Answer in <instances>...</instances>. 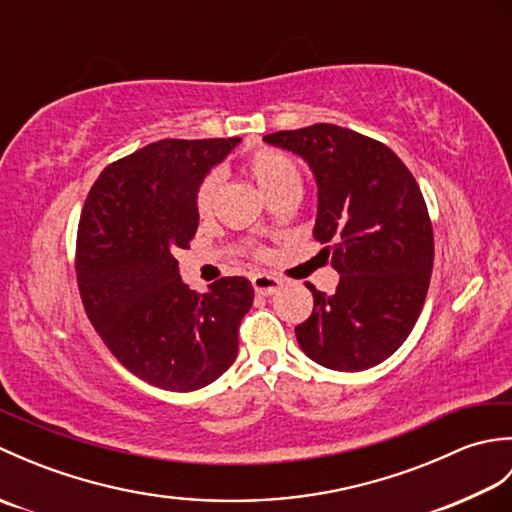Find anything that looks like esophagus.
<instances>
[{"mask_svg":"<svg viewBox=\"0 0 512 512\" xmlns=\"http://www.w3.org/2000/svg\"><path fill=\"white\" fill-rule=\"evenodd\" d=\"M250 284H253L257 295L270 297V295H275V292L281 288V279L275 277V275L259 273V275H253V279H250Z\"/></svg>","mask_w":512,"mask_h":512,"instance_id":"34e87169","label":"esophagus"}]
</instances>
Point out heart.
Masks as SVG:
<instances>
[{"instance_id": "1", "label": "heart", "mask_w": 512, "mask_h": 512, "mask_svg": "<svg viewBox=\"0 0 512 512\" xmlns=\"http://www.w3.org/2000/svg\"><path fill=\"white\" fill-rule=\"evenodd\" d=\"M244 169L250 173V178L257 182V187L266 193L270 200L273 195L288 191V189H301V167L299 162L290 154L275 147H259L250 151L244 160ZM217 195V176L209 173L202 182L198 191H195V209L204 217L211 215L215 206Z\"/></svg>"}]
</instances>
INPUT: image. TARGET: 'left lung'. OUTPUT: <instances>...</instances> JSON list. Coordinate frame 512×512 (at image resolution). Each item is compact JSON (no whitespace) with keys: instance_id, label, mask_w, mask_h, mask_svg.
<instances>
[{"instance_id":"left-lung-1","label":"left lung","mask_w":512,"mask_h":512,"mask_svg":"<svg viewBox=\"0 0 512 512\" xmlns=\"http://www.w3.org/2000/svg\"><path fill=\"white\" fill-rule=\"evenodd\" d=\"M295 151L319 184L314 239L341 275L295 328L314 363L361 372L394 354L416 325L433 268V228L416 178L387 145L330 123L264 136Z\"/></svg>"}]
</instances>
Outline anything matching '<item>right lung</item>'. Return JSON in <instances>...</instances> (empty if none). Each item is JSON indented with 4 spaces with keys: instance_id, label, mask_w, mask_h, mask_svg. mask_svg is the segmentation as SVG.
<instances>
[{
    "instance_id": "add662e5",
    "label": "right lung",
    "mask_w": 512,
    "mask_h": 512,
    "mask_svg": "<svg viewBox=\"0 0 512 512\" xmlns=\"http://www.w3.org/2000/svg\"><path fill=\"white\" fill-rule=\"evenodd\" d=\"M237 143L158 140L105 167L83 204L74 268L85 314L116 361L160 389H200L237 358L250 281L222 277L200 295L173 257L198 231L202 178Z\"/></svg>"
}]
</instances>
